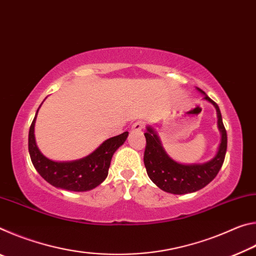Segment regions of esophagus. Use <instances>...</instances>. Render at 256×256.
Listing matches in <instances>:
<instances>
[{
    "mask_svg": "<svg viewBox=\"0 0 256 256\" xmlns=\"http://www.w3.org/2000/svg\"><path fill=\"white\" fill-rule=\"evenodd\" d=\"M144 128V122H142V120H138V122H136L132 125L133 131H141Z\"/></svg>",
    "mask_w": 256,
    "mask_h": 256,
    "instance_id": "obj_1",
    "label": "esophagus"
}]
</instances>
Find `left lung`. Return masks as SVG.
<instances>
[{"mask_svg":"<svg viewBox=\"0 0 256 256\" xmlns=\"http://www.w3.org/2000/svg\"><path fill=\"white\" fill-rule=\"evenodd\" d=\"M204 96V100L214 106L218 118V128L222 140L214 158L204 164H184L175 162L164 151L156 130L148 125L144 133L146 146L144 150V166L149 178L160 190L172 194L193 193L206 186L214 178L222 168L227 151V132L224 126L222 112L216 104L206 96L204 92L196 88Z\"/></svg>","mask_w":256,"mask_h":256,"instance_id":"8db88e82","label":"left lung"}]
</instances>
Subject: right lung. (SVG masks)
<instances>
[{
    "label": "right lung",
    "mask_w": 256,
    "mask_h": 256,
    "mask_svg": "<svg viewBox=\"0 0 256 256\" xmlns=\"http://www.w3.org/2000/svg\"><path fill=\"white\" fill-rule=\"evenodd\" d=\"M37 112L30 125L28 149L32 162L38 174L55 188L73 192H86L102 184L108 175V168L110 166L112 154L126 140L128 132L107 138L86 157L72 162H55L42 154L37 146L34 138Z\"/></svg>",
    "instance_id": "add662e5"
}]
</instances>
